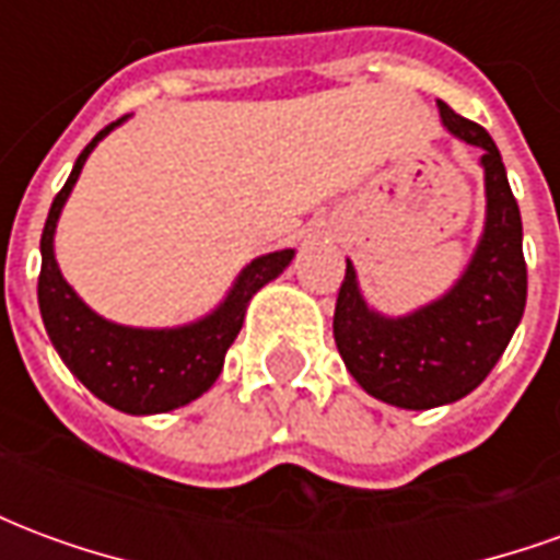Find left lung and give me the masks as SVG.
Wrapping results in <instances>:
<instances>
[{
    "mask_svg": "<svg viewBox=\"0 0 560 560\" xmlns=\"http://www.w3.org/2000/svg\"><path fill=\"white\" fill-rule=\"evenodd\" d=\"M438 110L453 138L482 149L486 221L468 267L432 303L408 315H384L369 305L348 260L332 317L336 348L353 381L405 411L441 408L480 387L513 339L528 296L522 215L501 152L482 126L444 102Z\"/></svg>",
    "mask_w": 560,
    "mask_h": 560,
    "instance_id": "obj_1",
    "label": "left lung"
}]
</instances>
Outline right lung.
Wrapping results in <instances>:
<instances>
[{
  "label": "right lung",
  "mask_w": 560,
  "mask_h": 560,
  "mask_svg": "<svg viewBox=\"0 0 560 560\" xmlns=\"http://www.w3.org/2000/svg\"><path fill=\"white\" fill-rule=\"evenodd\" d=\"M128 116L102 128L78 155L74 171L56 195L42 233V276H38V308L56 353L92 396L116 411L149 417L183 408L200 399L221 375L224 353L243 329L248 303L264 284L279 279L291 267L293 248L269 252L245 264L231 291L212 312L179 327H126L107 320L83 303L56 264L54 236L59 215L78 185L90 152Z\"/></svg>",
  "instance_id": "right-lung-1"
}]
</instances>
